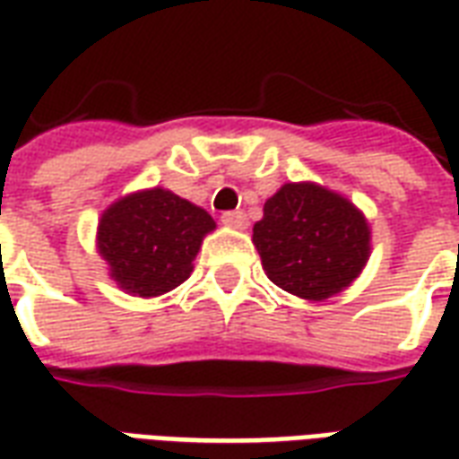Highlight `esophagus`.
I'll return each mask as SVG.
<instances>
[{
	"label": "esophagus",
	"instance_id": "1",
	"mask_svg": "<svg viewBox=\"0 0 459 459\" xmlns=\"http://www.w3.org/2000/svg\"><path fill=\"white\" fill-rule=\"evenodd\" d=\"M221 221H223V226H229V229H248V216H246L243 211H226V213L221 216Z\"/></svg>",
	"mask_w": 459,
	"mask_h": 459
}]
</instances>
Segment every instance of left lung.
Returning <instances> with one entry per match:
<instances>
[{"instance_id":"left-lung-1","label":"left lung","mask_w":459,"mask_h":459,"mask_svg":"<svg viewBox=\"0 0 459 459\" xmlns=\"http://www.w3.org/2000/svg\"><path fill=\"white\" fill-rule=\"evenodd\" d=\"M253 246L278 288L322 302L361 275L371 255V226L364 211L337 191L290 181L265 201Z\"/></svg>"}]
</instances>
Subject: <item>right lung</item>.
<instances>
[{
	"label": "right lung",
	"mask_w": 459,
	"mask_h": 459,
	"mask_svg": "<svg viewBox=\"0 0 459 459\" xmlns=\"http://www.w3.org/2000/svg\"><path fill=\"white\" fill-rule=\"evenodd\" d=\"M213 229L209 211L152 186L132 191L103 211L95 248L117 288L134 298H160L189 278L201 243Z\"/></svg>",
	"instance_id": "add662e5"
}]
</instances>
